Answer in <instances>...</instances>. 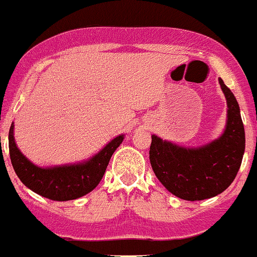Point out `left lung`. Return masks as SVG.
<instances>
[{"label": "left lung", "instance_id": "obj_1", "mask_svg": "<svg viewBox=\"0 0 257 257\" xmlns=\"http://www.w3.org/2000/svg\"><path fill=\"white\" fill-rule=\"evenodd\" d=\"M219 83L228 102V121L219 139L186 149L151 137L150 164L156 177L172 194L186 201H202L225 191L241 165L245 132L240 108L223 80Z\"/></svg>", "mask_w": 257, "mask_h": 257}]
</instances>
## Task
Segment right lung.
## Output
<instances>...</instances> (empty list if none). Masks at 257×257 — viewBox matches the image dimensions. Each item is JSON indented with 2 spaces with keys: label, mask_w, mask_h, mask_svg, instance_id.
Wrapping results in <instances>:
<instances>
[{
  "label": "right lung",
  "mask_w": 257,
  "mask_h": 257,
  "mask_svg": "<svg viewBox=\"0 0 257 257\" xmlns=\"http://www.w3.org/2000/svg\"><path fill=\"white\" fill-rule=\"evenodd\" d=\"M121 142L123 136L114 138L86 163L42 169L18 150L13 138V123L8 134L11 163L17 176L33 192L53 201H70L91 192L102 180L110 156Z\"/></svg>",
  "instance_id": "1"
}]
</instances>
